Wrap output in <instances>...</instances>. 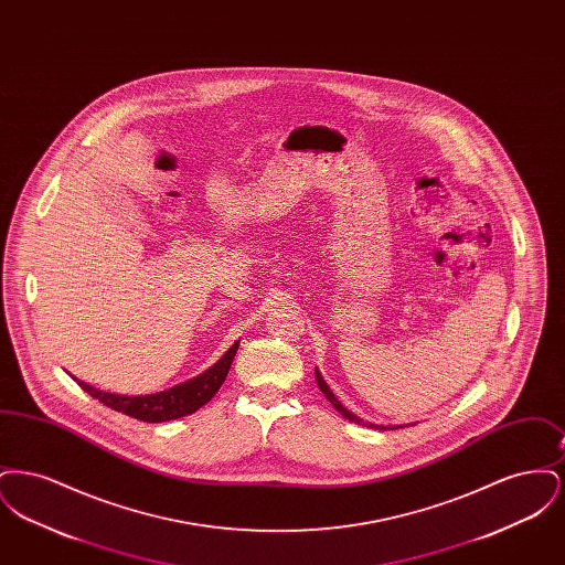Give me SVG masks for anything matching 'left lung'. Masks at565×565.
Listing matches in <instances>:
<instances>
[{
  "label": "left lung",
  "mask_w": 565,
  "mask_h": 565,
  "mask_svg": "<svg viewBox=\"0 0 565 565\" xmlns=\"http://www.w3.org/2000/svg\"><path fill=\"white\" fill-rule=\"evenodd\" d=\"M316 381H318V385H320V390H322L323 396L328 398V403L332 404L345 419H350L353 424H360V426H369V428H376V430H387L385 426H376V424H371V422H364L362 417H358L355 413H351L350 408L345 406V404L341 403L334 394H332V390L328 387V383L323 381L322 373L316 369ZM394 428H403V426H394ZM390 430H392V426H390Z\"/></svg>",
  "instance_id": "1"
}]
</instances>
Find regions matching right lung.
Listing matches in <instances>:
<instances>
[{
  "instance_id": "add662e5",
  "label": "right lung",
  "mask_w": 565,
  "mask_h": 565,
  "mask_svg": "<svg viewBox=\"0 0 565 565\" xmlns=\"http://www.w3.org/2000/svg\"><path fill=\"white\" fill-rule=\"evenodd\" d=\"M239 350V341H235V345H231L228 351L215 362L214 366H210L205 373L192 376L184 383H178L164 392L157 394H148V396H122V394H111L97 390L88 383H84L81 379L78 385L86 394H90L93 398H97L99 403L106 404L109 408L125 413L129 417H135L139 422H148V424H161L169 419H178L190 415L194 411H199L203 404L210 403L215 396V392L220 390V385L224 383V379L231 371V364L235 360V353Z\"/></svg>"
}]
</instances>
